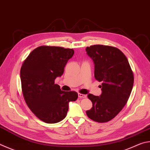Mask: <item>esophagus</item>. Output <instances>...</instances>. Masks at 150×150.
I'll return each instance as SVG.
<instances>
[{
    "mask_svg": "<svg viewBox=\"0 0 150 150\" xmlns=\"http://www.w3.org/2000/svg\"><path fill=\"white\" fill-rule=\"evenodd\" d=\"M78 96H79V97L80 98H84L86 97L85 94H81V93H79Z\"/></svg>",
    "mask_w": 150,
    "mask_h": 150,
    "instance_id": "34e87169",
    "label": "esophagus"
}]
</instances>
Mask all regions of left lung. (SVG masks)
Wrapping results in <instances>:
<instances>
[{
  "label": "left lung",
  "instance_id": "8db88e82",
  "mask_svg": "<svg viewBox=\"0 0 150 150\" xmlns=\"http://www.w3.org/2000/svg\"><path fill=\"white\" fill-rule=\"evenodd\" d=\"M94 63V77L102 82L100 96L88 95L92 107L86 111L92 121L105 122L113 119L122 110L131 93L134 75L129 61L116 47L101 45L86 48Z\"/></svg>",
  "mask_w": 150,
  "mask_h": 150
}]
</instances>
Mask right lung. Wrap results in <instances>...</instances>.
<instances>
[{"mask_svg":"<svg viewBox=\"0 0 150 150\" xmlns=\"http://www.w3.org/2000/svg\"><path fill=\"white\" fill-rule=\"evenodd\" d=\"M73 49L40 46L34 49L21 66L20 78L24 100L33 113L47 123H56L66 117L69 102L78 98L75 91L66 92L55 84L63 75Z\"/></svg>","mask_w":150,"mask_h":150,"instance_id":"right-lung-1","label":"right lung"}]
</instances>
